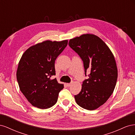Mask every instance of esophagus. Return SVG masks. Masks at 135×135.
<instances>
[{
  "mask_svg": "<svg viewBox=\"0 0 135 135\" xmlns=\"http://www.w3.org/2000/svg\"><path fill=\"white\" fill-rule=\"evenodd\" d=\"M73 83H74V81H71L70 83H68V84H67V85H68V87H70L71 85V84H73Z\"/></svg>",
  "mask_w": 135,
  "mask_h": 135,
  "instance_id": "obj_1",
  "label": "esophagus"
}]
</instances>
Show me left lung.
Here are the masks:
<instances>
[{"label": "left lung", "mask_w": 135, "mask_h": 135, "mask_svg": "<svg viewBox=\"0 0 135 135\" xmlns=\"http://www.w3.org/2000/svg\"><path fill=\"white\" fill-rule=\"evenodd\" d=\"M69 45L83 62L85 75L76 103L88 110L99 108L106 103L115 88L118 70L115 59L107 44L97 36L83 34L69 40Z\"/></svg>", "instance_id": "1"}]
</instances>
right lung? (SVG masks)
<instances>
[{
	"mask_svg": "<svg viewBox=\"0 0 135 135\" xmlns=\"http://www.w3.org/2000/svg\"><path fill=\"white\" fill-rule=\"evenodd\" d=\"M68 43L46 40L28 48L20 59L16 73L19 87L34 107L48 109L57 101L64 84L51 77L56 75L55 60Z\"/></svg>",
	"mask_w": 135,
	"mask_h": 135,
	"instance_id": "obj_1",
	"label": "right lung"
}]
</instances>
